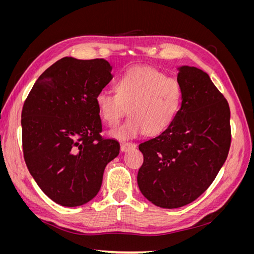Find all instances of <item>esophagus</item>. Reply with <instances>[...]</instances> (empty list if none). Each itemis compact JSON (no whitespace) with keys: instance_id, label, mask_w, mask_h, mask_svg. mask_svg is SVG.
Segmentation results:
<instances>
[{"instance_id":"34e87169","label":"esophagus","mask_w":254,"mask_h":254,"mask_svg":"<svg viewBox=\"0 0 254 254\" xmlns=\"http://www.w3.org/2000/svg\"><path fill=\"white\" fill-rule=\"evenodd\" d=\"M135 148V144L131 142H121V150L122 151H128L130 149Z\"/></svg>"}]
</instances>
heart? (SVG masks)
I'll list each match as a JSON object with an SVG mask.
<instances>
[{"instance_id":"b5f03b06","label":"heart","mask_w":254,"mask_h":254,"mask_svg":"<svg viewBox=\"0 0 254 254\" xmlns=\"http://www.w3.org/2000/svg\"><path fill=\"white\" fill-rule=\"evenodd\" d=\"M115 94L101 91L95 103L102 119L113 127L129 113L125 124L113 129L112 135L128 139L145 131L157 134L176 119L182 102L180 82L151 66L129 68L114 83Z\"/></svg>"}]
</instances>
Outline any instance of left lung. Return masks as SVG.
<instances>
[{"label":"left lung","mask_w":254,"mask_h":254,"mask_svg":"<svg viewBox=\"0 0 254 254\" xmlns=\"http://www.w3.org/2000/svg\"><path fill=\"white\" fill-rule=\"evenodd\" d=\"M177 80L182 102L176 119L162 133L139 145L144 157L139 189L151 203L165 209L189 204L203 194L231 145L229 104L209 75L184 65Z\"/></svg>","instance_id":"1"}]
</instances>
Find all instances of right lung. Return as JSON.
<instances>
[{"mask_svg":"<svg viewBox=\"0 0 254 254\" xmlns=\"http://www.w3.org/2000/svg\"><path fill=\"white\" fill-rule=\"evenodd\" d=\"M104 59L64 57L37 79L22 108V147L30 175L63 206L93 199L120 143L101 135L95 97L110 82Z\"/></svg>","mask_w":254,"mask_h":254,"instance_id":"right-lung-1","label":"right lung"}]
</instances>
